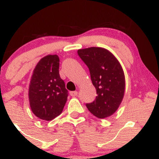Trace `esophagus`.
Returning <instances> with one entry per match:
<instances>
[{"label":"esophagus","instance_id":"1","mask_svg":"<svg viewBox=\"0 0 159 159\" xmlns=\"http://www.w3.org/2000/svg\"><path fill=\"white\" fill-rule=\"evenodd\" d=\"M77 95H78L77 91H72V92H70V96H76Z\"/></svg>","mask_w":159,"mask_h":159}]
</instances>
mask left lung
<instances>
[{
	"label": "left lung",
	"mask_w": 159,
	"mask_h": 159,
	"mask_svg": "<svg viewBox=\"0 0 159 159\" xmlns=\"http://www.w3.org/2000/svg\"><path fill=\"white\" fill-rule=\"evenodd\" d=\"M78 54L89 68L98 95L94 102L86 106L99 119L108 117L116 112L124 96L125 81L122 66L112 53L104 48L78 49Z\"/></svg>",
	"instance_id": "8db88e82"
}]
</instances>
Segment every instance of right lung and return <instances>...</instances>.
Instances as JSON below:
<instances>
[{
    "instance_id": "right-lung-1",
    "label": "right lung",
    "mask_w": 159,
    "mask_h": 159,
    "mask_svg": "<svg viewBox=\"0 0 159 159\" xmlns=\"http://www.w3.org/2000/svg\"><path fill=\"white\" fill-rule=\"evenodd\" d=\"M57 54L42 58L33 71L28 89L32 112L39 119L50 121L59 116L67 101L68 91L59 74Z\"/></svg>"
}]
</instances>
